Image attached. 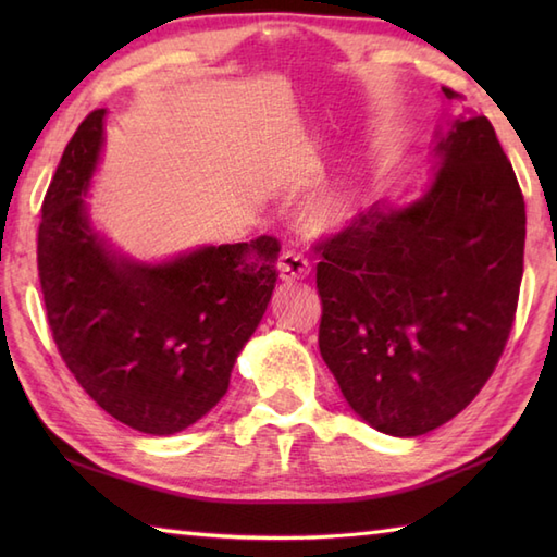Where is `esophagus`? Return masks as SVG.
Segmentation results:
<instances>
[{"label": "esophagus", "instance_id": "1", "mask_svg": "<svg viewBox=\"0 0 557 557\" xmlns=\"http://www.w3.org/2000/svg\"><path fill=\"white\" fill-rule=\"evenodd\" d=\"M277 270H280V277L287 282L304 280V277H309L311 263H309V258H304L297 251H282L280 260H277Z\"/></svg>", "mask_w": 557, "mask_h": 557}]
</instances>
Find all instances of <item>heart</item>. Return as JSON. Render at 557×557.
<instances>
[{"label":"heart","instance_id":"heart-1","mask_svg":"<svg viewBox=\"0 0 557 557\" xmlns=\"http://www.w3.org/2000/svg\"><path fill=\"white\" fill-rule=\"evenodd\" d=\"M354 210V198L349 191H330L306 208V227L313 232H330L345 224Z\"/></svg>","mask_w":557,"mask_h":557}]
</instances>
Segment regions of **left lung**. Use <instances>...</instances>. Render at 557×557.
Returning <instances> with one entry per match:
<instances>
[{
  "label": "left lung",
  "instance_id": "8db88e82",
  "mask_svg": "<svg viewBox=\"0 0 557 557\" xmlns=\"http://www.w3.org/2000/svg\"><path fill=\"white\" fill-rule=\"evenodd\" d=\"M435 152L417 203L373 206L315 244L323 361L349 407L397 437L437 429L481 393L524 272V196L493 124L455 120Z\"/></svg>",
  "mask_w": 557,
  "mask_h": 557
}]
</instances>
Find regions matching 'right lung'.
<instances>
[{"mask_svg":"<svg viewBox=\"0 0 557 557\" xmlns=\"http://www.w3.org/2000/svg\"><path fill=\"white\" fill-rule=\"evenodd\" d=\"M92 110L64 148L42 200L38 277L66 369L132 429L172 435L218 405L277 282L280 242L206 246L162 265L116 258L86 218L102 146Z\"/></svg>","mask_w":557,"mask_h":557,"instance_id":"add662e5","label":"right lung"}]
</instances>
